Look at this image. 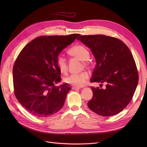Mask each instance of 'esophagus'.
Returning <instances> with one entry per match:
<instances>
[{
  "mask_svg": "<svg viewBox=\"0 0 147 147\" xmlns=\"http://www.w3.org/2000/svg\"><path fill=\"white\" fill-rule=\"evenodd\" d=\"M72 89H73V90H79V89H80V88L73 86V87H72Z\"/></svg>",
  "mask_w": 147,
  "mask_h": 147,
  "instance_id": "1",
  "label": "esophagus"
}]
</instances>
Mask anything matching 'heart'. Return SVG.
<instances>
[{"label":"heart","mask_w":147,"mask_h":147,"mask_svg":"<svg viewBox=\"0 0 147 147\" xmlns=\"http://www.w3.org/2000/svg\"><path fill=\"white\" fill-rule=\"evenodd\" d=\"M68 55L80 61L84 65H88L90 63L89 59L90 53L88 49L83 45H74L67 51ZM57 65L62 73H66L68 70V66L66 59L63 56H58L57 58ZM89 78V74L87 71H83L78 74H74L69 76L64 79V82L75 87H82L86 84Z\"/></svg>","instance_id":"1"}]
</instances>
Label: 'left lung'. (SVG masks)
I'll return each mask as SVG.
<instances>
[{"label":"left lung","mask_w":147,"mask_h":147,"mask_svg":"<svg viewBox=\"0 0 147 147\" xmlns=\"http://www.w3.org/2000/svg\"><path fill=\"white\" fill-rule=\"evenodd\" d=\"M78 40L91 49L96 62L90 82L105 84L104 89L91 87L93 97L88 103L89 108L102 116L118 114L132 99L138 85V73L132 53L113 37L84 35Z\"/></svg>","instance_id":"obj_1"}]
</instances>
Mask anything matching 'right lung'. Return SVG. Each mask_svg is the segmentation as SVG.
<instances>
[{
  "label": "right lung",
  "mask_w": 147,
  "mask_h": 147,
  "mask_svg": "<svg viewBox=\"0 0 147 147\" xmlns=\"http://www.w3.org/2000/svg\"><path fill=\"white\" fill-rule=\"evenodd\" d=\"M79 34L35 38L19 53L13 67L14 94L18 102L38 117H49L63 107L71 87L61 81L57 65L59 53Z\"/></svg>",
  "instance_id": "add662e5"
}]
</instances>
